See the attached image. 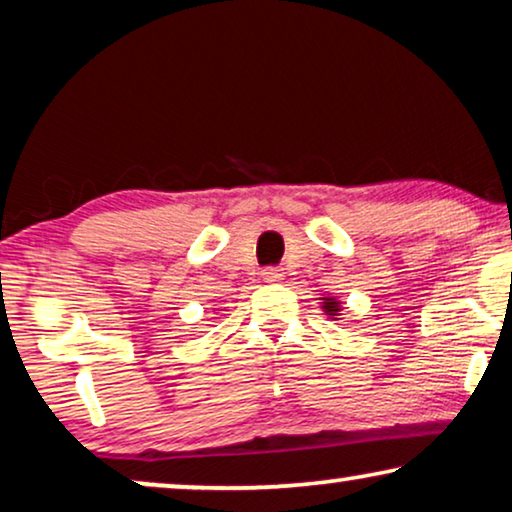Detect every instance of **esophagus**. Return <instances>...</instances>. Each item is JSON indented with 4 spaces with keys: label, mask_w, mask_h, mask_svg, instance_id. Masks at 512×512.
Returning a JSON list of instances; mask_svg holds the SVG:
<instances>
[{
    "label": "esophagus",
    "mask_w": 512,
    "mask_h": 512,
    "mask_svg": "<svg viewBox=\"0 0 512 512\" xmlns=\"http://www.w3.org/2000/svg\"><path fill=\"white\" fill-rule=\"evenodd\" d=\"M263 279L265 282H282L284 272H279L277 268H268V270H263Z\"/></svg>",
    "instance_id": "1"
}]
</instances>
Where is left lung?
<instances>
[{"instance_id": "obj_1", "label": "left lung", "mask_w": 512, "mask_h": 512, "mask_svg": "<svg viewBox=\"0 0 512 512\" xmlns=\"http://www.w3.org/2000/svg\"><path fill=\"white\" fill-rule=\"evenodd\" d=\"M321 300V310H324L328 317L331 319H338L340 317V312H342V303L338 298H333V296H326V298H319Z\"/></svg>"}]
</instances>
